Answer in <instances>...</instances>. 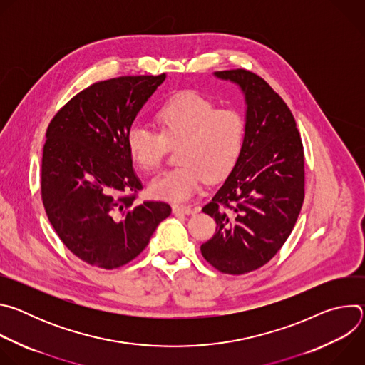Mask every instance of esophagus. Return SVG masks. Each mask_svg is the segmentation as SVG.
Here are the masks:
<instances>
[{"label": "esophagus", "instance_id": "34e87169", "mask_svg": "<svg viewBox=\"0 0 365 365\" xmlns=\"http://www.w3.org/2000/svg\"><path fill=\"white\" fill-rule=\"evenodd\" d=\"M172 211H173V214H186V215H190V214H193L195 212V210L193 207H190V206H185V205H173L172 206Z\"/></svg>", "mask_w": 365, "mask_h": 365}]
</instances>
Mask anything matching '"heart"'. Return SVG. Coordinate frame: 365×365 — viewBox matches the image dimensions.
Listing matches in <instances>:
<instances>
[{"instance_id": "heart-1", "label": "heart", "mask_w": 365, "mask_h": 365, "mask_svg": "<svg viewBox=\"0 0 365 365\" xmlns=\"http://www.w3.org/2000/svg\"><path fill=\"white\" fill-rule=\"evenodd\" d=\"M160 133L141 123L127 131V147L133 160L144 172H154L163 163L169 145L179 144L178 168L155 176L150 193L169 202L189 200L203 179L225 178L235 166L245 141L244 115L197 92L186 91L169 98L155 113Z\"/></svg>"}]
</instances>
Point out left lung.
I'll list each match as a JSON object with an SVG mask.
<instances>
[{
	"label": "left lung",
	"mask_w": 365,
	"mask_h": 365,
	"mask_svg": "<svg viewBox=\"0 0 365 365\" xmlns=\"http://www.w3.org/2000/svg\"><path fill=\"white\" fill-rule=\"evenodd\" d=\"M214 75L241 88L247 131L232 172L202 210L217 231L200 252L235 276L269 263L289 238L304 199L303 145L286 102L263 78L245 69Z\"/></svg>",
	"instance_id": "1"
}]
</instances>
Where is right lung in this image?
<instances>
[{"instance_id": "right-lung-1", "label": "right lung", "mask_w": 365, "mask_h": 365, "mask_svg": "<svg viewBox=\"0 0 365 365\" xmlns=\"http://www.w3.org/2000/svg\"><path fill=\"white\" fill-rule=\"evenodd\" d=\"M166 79L120 76L75 95L50 121L41 159V200L62 242L82 262L106 270L134 259L172 207L135 203L143 189L127 131Z\"/></svg>"}]
</instances>
